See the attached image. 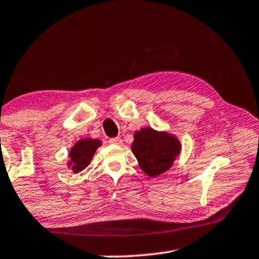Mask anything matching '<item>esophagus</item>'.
<instances>
[{
	"label": "esophagus",
	"instance_id": "34e87169",
	"mask_svg": "<svg viewBox=\"0 0 259 259\" xmlns=\"http://www.w3.org/2000/svg\"><path fill=\"white\" fill-rule=\"evenodd\" d=\"M109 143H110L111 145H122V139L119 138V137L111 138V139L109 140Z\"/></svg>",
	"mask_w": 259,
	"mask_h": 259
}]
</instances>
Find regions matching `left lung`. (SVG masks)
<instances>
[{
    "instance_id": "left-lung-1",
    "label": "left lung",
    "mask_w": 259,
    "mask_h": 259,
    "mask_svg": "<svg viewBox=\"0 0 259 259\" xmlns=\"http://www.w3.org/2000/svg\"><path fill=\"white\" fill-rule=\"evenodd\" d=\"M131 150L139 166L150 178L170 170L181 152V144L176 136L153 128L136 131Z\"/></svg>"
}]
</instances>
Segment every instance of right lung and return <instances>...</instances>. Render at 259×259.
<instances>
[{"label":"right lung","mask_w":259,"mask_h":259,"mask_svg":"<svg viewBox=\"0 0 259 259\" xmlns=\"http://www.w3.org/2000/svg\"><path fill=\"white\" fill-rule=\"evenodd\" d=\"M102 145L98 139L82 138L74 144L69 152L68 167L71 168L73 173H79L84 170L91 163L96 149Z\"/></svg>","instance_id":"1"}]
</instances>
